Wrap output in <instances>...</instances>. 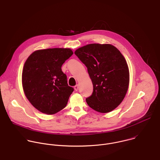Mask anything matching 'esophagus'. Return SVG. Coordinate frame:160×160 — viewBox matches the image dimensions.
I'll return each mask as SVG.
<instances>
[{"label":"esophagus","mask_w":160,"mask_h":160,"mask_svg":"<svg viewBox=\"0 0 160 160\" xmlns=\"http://www.w3.org/2000/svg\"><path fill=\"white\" fill-rule=\"evenodd\" d=\"M78 88H79L78 85H76V86H74V89H75L76 91H78Z\"/></svg>","instance_id":"esophagus-1"}]
</instances>
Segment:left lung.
<instances>
[{"label":"left lung","mask_w":160,"mask_h":160,"mask_svg":"<svg viewBox=\"0 0 160 160\" xmlns=\"http://www.w3.org/2000/svg\"><path fill=\"white\" fill-rule=\"evenodd\" d=\"M92 81L93 91L86 99L93 110L108 113L123 100L129 87V72L120 52L110 44H89L76 50Z\"/></svg>","instance_id":"1"}]
</instances>
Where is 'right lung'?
I'll list each match as a JSON object with an SVG mask.
<instances>
[{
	"mask_svg": "<svg viewBox=\"0 0 160 160\" xmlns=\"http://www.w3.org/2000/svg\"><path fill=\"white\" fill-rule=\"evenodd\" d=\"M73 54L70 48H48L32 53L24 63L22 83L26 98L40 112L55 114L68 103L74 88L62 66Z\"/></svg>",
	"mask_w": 160,
	"mask_h": 160,
	"instance_id": "add662e5",
	"label": "right lung"
}]
</instances>
